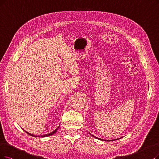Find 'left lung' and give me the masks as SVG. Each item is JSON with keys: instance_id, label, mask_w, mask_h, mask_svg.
<instances>
[{"instance_id": "left-lung-1", "label": "left lung", "mask_w": 159, "mask_h": 159, "mask_svg": "<svg viewBox=\"0 0 159 159\" xmlns=\"http://www.w3.org/2000/svg\"><path fill=\"white\" fill-rule=\"evenodd\" d=\"M95 138H97V137H95Z\"/></svg>"}]
</instances>
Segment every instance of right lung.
Segmentation results:
<instances>
[{"label": "right lung", "mask_w": 159, "mask_h": 159, "mask_svg": "<svg viewBox=\"0 0 159 159\" xmlns=\"http://www.w3.org/2000/svg\"><path fill=\"white\" fill-rule=\"evenodd\" d=\"M59 126H58V128L57 129H56L54 131H53L52 132H51V133H49V134H45V135H42V136H40L41 137H46V136H51V135H52V134H55V133L57 132V130H58V129H59ZM26 132V131H25ZM27 134H29V135H30V136H35L34 135H33V134H30V133H29V132H26Z\"/></svg>", "instance_id": "add662e5"}]
</instances>
